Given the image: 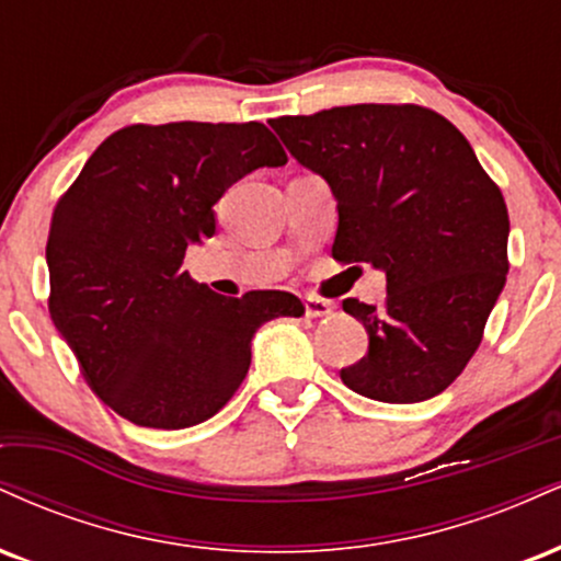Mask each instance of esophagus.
Returning <instances> with one entry per match:
<instances>
[{"instance_id":"esophagus-1","label":"esophagus","mask_w":561,"mask_h":561,"mask_svg":"<svg viewBox=\"0 0 561 561\" xmlns=\"http://www.w3.org/2000/svg\"><path fill=\"white\" fill-rule=\"evenodd\" d=\"M302 308H306L308 319H319V317H327V313H332L334 306L330 300L313 298V295H308V298H302Z\"/></svg>"}]
</instances>
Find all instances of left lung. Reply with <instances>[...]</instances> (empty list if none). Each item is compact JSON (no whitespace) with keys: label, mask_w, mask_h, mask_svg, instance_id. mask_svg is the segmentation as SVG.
Listing matches in <instances>:
<instances>
[{"label":"left lung","mask_w":561,"mask_h":561,"mask_svg":"<svg viewBox=\"0 0 561 561\" xmlns=\"http://www.w3.org/2000/svg\"><path fill=\"white\" fill-rule=\"evenodd\" d=\"M337 199L332 259L385 272V306L343 308L369 332L340 371L358 396L420 403L465 371L506 285L508 214L465 134L422 105H347L268 121Z\"/></svg>","instance_id":"left-lung-1"}]
</instances>
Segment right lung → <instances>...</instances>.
<instances>
[{
    "label": "right lung",
    "mask_w": 561,
    "mask_h": 561,
    "mask_svg": "<svg viewBox=\"0 0 561 561\" xmlns=\"http://www.w3.org/2000/svg\"><path fill=\"white\" fill-rule=\"evenodd\" d=\"M263 124L121 128L57 199L47 240L49 317L115 414L184 430L224 409L250 369V340L306 308L282 289L224 298L184 272L216 234L214 205L263 165H285Z\"/></svg>",
    "instance_id": "obj_1"
}]
</instances>
